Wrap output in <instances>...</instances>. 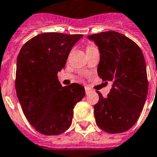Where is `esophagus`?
Wrapping results in <instances>:
<instances>
[{
    "instance_id": "obj_1",
    "label": "esophagus",
    "mask_w": 157,
    "mask_h": 157,
    "mask_svg": "<svg viewBox=\"0 0 157 157\" xmlns=\"http://www.w3.org/2000/svg\"><path fill=\"white\" fill-rule=\"evenodd\" d=\"M85 90H86V94H88V93H90V92L91 91V90L90 89L89 87H87V86L85 87Z\"/></svg>"
}]
</instances>
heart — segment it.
<instances>
[{
  "mask_svg": "<svg viewBox=\"0 0 157 157\" xmlns=\"http://www.w3.org/2000/svg\"><path fill=\"white\" fill-rule=\"evenodd\" d=\"M94 48V47H92V46H87V47H86V51H87V50L90 49V48Z\"/></svg>",
  "mask_w": 157,
  "mask_h": 157,
  "instance_id": "obj_1",
  "label": "heart"
}]
</instances>
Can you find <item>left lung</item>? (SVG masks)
<instances>
[{
    "label": "left lung",
    "instance_id": "8db88e82",
    "mask_svg": "<svg viewBox=\"0 0 157 157\" xmlns=\"http://www.w3.org/2000/svg\"><path fill=\"white\" fill-rule=\"evenodd\" d=\"M100 51L97 72L111 81L107 97L100 92L94 105L95 122L109 133H120L133 126L145 105L148 92L147 67L137 44L122 33L107 31L87 36Z\"/></svg>",
    "mask_w": 157,
    "mask_h": 157
}]
</instances>
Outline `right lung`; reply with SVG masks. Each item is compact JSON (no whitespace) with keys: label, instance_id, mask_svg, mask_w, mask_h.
Instances as JSON below:
<instances>
[{"label":"right lung","instance_id":"1","mask_svg":"<svg viewBox=\"0 0 157 157\" xmlns=\"http://www.w3.org/2000/svg\"><path fill=\"white\" fill-rule=\"evenodd\" d=\"M82 34L44 33L24 44L17 57L15 90L24 114L44 135H59L71 125L73 109L86 94L76 83L63 87L57 72L65 67Z\"/></svg>","mask_w":157,"mask_h":157}]
</instances>
